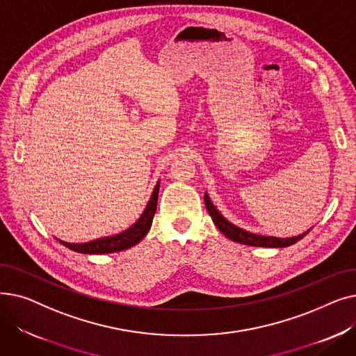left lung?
<instances>
[{
  "mask_svg": "<svg viewBox=\"0 0 356 356\" xmlns=\"http://www.w3.org/2000/svg\"><path fill=\"white\" fill-rule=\"evenodd\" d=\"M203 199H204V204H207V209H208L213 223L218 227V229L227 238H229L231 241L239 242V244H244V245L266 247V248H286V247L296 244L297 241H300L312 229L310 228L306 232L297 235V236H291V238H277V236H266V235L252 234V232H248L245 229L234 225V223L229 222L225 216H222V213L215 208V204L212 203L208 192H204Z\"/></svg>",
  "mask_w": 356,
  "mask_h": 356,
  "instance_id": "obj_1",
  "label": "left lung"
}]
</instances>
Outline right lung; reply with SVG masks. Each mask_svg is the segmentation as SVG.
<instances>
[{
	"label": "right lung",
	"instance_id": "add662e5",
	"mask_svg": "<svg viewBox=\"0 0 356 356\" xmlns=\"http://www.w3.org/2000/svg\"><path fill=\"white\" fill-rule=\"evenodd\" d=\"M159 189H160V180L157 181L156 188L152 193V197H149L144 212L137 219V222L134 223V225H131L128 229H125L120 234L98 238V239H93L89 242H66L59 238H56V239H58L60 244H63L66 248H69L74 252L90 254V255L118 252V251H124V250L134 247L147 235L149 228H152L153 218H154V213L157 209Z\"/></svg>",
	"mask_w": 356,
	"mask_h": 356
}]
</instances>
